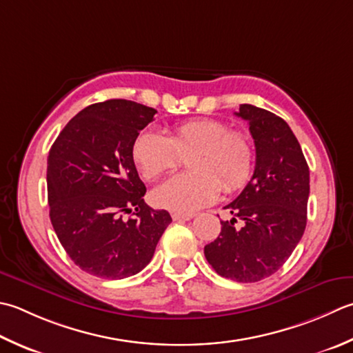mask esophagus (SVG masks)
I'll return each mask as SVG.
<instances>
[{
    "label": "esophagus",
    "mask_w": 353,
    "mask_h": 353,
    "mask_svg": "<svg viewBox=\"0 0 353 353\" xmlns=\"http://www.w3.org/2000/svg\"><path fill=\"white\" fill-rule=\"evenodd\" d=\"M172 220H177V222H185V220H191L194 217V214H183V212H172L171 214Z\"/></svg>",
    "instance_id": "esophagus-1"
}]
</instances>
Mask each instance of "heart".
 <instances>
[{
	"mask_svg": "<svg viewBox=\"0 0 353 353\" xmlns=\"http://www.w3.org/2000/svg\"><path fill=\"white\" fill-rule=\"evenodd\" d=\"M192 170L170 177L153 191L157 206L176 212H194L216 202L220 191L245 186L254 165V150L248 136L230 130L217 119H191L172 127L165 136L143 130L133 143V157L142 176L154 181L177 168L182 157Z\"/></svg>",
	"mask_w": 353,
	"mask_h": 353,
	"instance_id": "1",
	"label": "heart"
}]
</instances>
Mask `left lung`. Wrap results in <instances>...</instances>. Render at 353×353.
Listing matches in <instances>:
<instances>
[{
  "label": "left lung",
  "mask_w": 353,
  "mask_h": 353,
  "mask_svg": "<svg viewBox=\"0 0 353 353\" xmlns=\"http://www.w3.org/2000/svg\"><path fill=\"white\" fill-rule=\"evenodd\" d=\"M236 116L250 123L255 170L240 196L225 206L232 219L220 220L222 231L205 246V257L222 277L254 283L277 272L303 237L309 167L281 117L251 103H241Z\"/></svg>",
  "instance_id": "8db88e82"
}]
</instances>
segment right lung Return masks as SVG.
<instances>
[{"mask_svg": "<svg viewBox=\"0 0 353 353\" xmlns=\"http://www.w3.org/2000/svg\"><path fill=\"white\" fill-rule=\"evenodd\" d=\"M154 108L127 99L93 103L62 128L48 151L47 192L53 230L76 266L96 277H131L153 259L171 223L147 192L133 161L137 134ZM134 217L123 219V213Z\"/></svg>", "mask_w": 353, "mask_h": 353, "instance_id": "1", "label": "right lung"}]
</instances>
